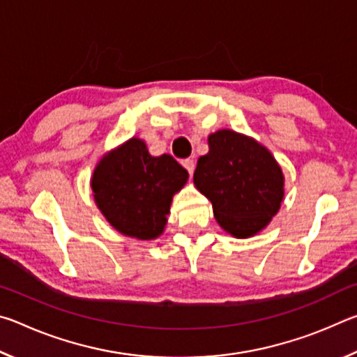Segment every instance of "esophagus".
Here are the masks:
<instances>
[{"mask_svg":"<svg viewBox=\"0 0 357 357\" xmlns=\"http://www.w3.org/2000/svg\"><path fill=\"white\" fill-rule=\"evenodd\" d=\"M183 167L187 172H189V174H192L193 170H195V162H193L192 159H185V160H183Z\"/></svg>","mask_w":357,"mask_h":357,"instance_id":"1","label":"esophagus"}]
</instances>
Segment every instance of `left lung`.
I'll use <instances>...</instances> for the list:
<instances>
[{"mask_svg":"<svg viewBox=\"0 0 357 357\" xmlns=\"http://www.w3.org/2000/svg\"><path fill=\"white\" fill-rule=\"evenodd\" d=\"M208 144V154L197 162L193 184L213 203L215 220L228 234L255 236L282 206V167L255 138L231 129L211 134Z\"/></svg>","mask_w":357,"mask_h":357,"instance_id":"left-lung-1","label":"left lung"}]
</instances>
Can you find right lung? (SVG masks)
<instances>
[{"label":"right lung","instance_id":"obj_1","mask_svg":"<svg viewBox=\"0 0 357 357\" xmlns=\"http://www.w3.org/2000/svg\"><path fill=\"white\" fill-rule=\"evenodd\" d=\"M187 179L170 154L151 155L144 140L132 137L98 160L91 189L96 206L118 233L153 241L164 233L173 195Z\"/></svg>","mask_w":357,"mask_h":357}]
</instances>
